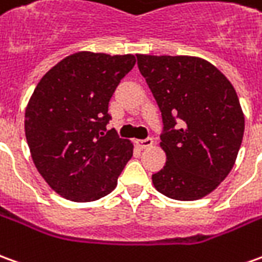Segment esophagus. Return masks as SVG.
I'll use <instances>...</instances> for the list:
<instances>
[{"instance_id":"esophagus-1","label":"esophagus","mask_w":262,"mask_h":262,"mask_svg":"<svg viewBox=\"0 0 262 262\" xmlns=\"http://www.w3.org/2000/svg\"><path fill=\"white\" fill-rule=\"evenodd\" d=\"M136 144L140 147V149H147L153 144V139L151 137H146V139H140V140H136Z\"/></svg>"}]
</instances>
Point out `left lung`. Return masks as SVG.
I'll use <instances>...</instances> for the list:
<instances>
[{
  "label": "left lung",
  "instance_id": "8db88e82",
  "mask_svg": "<svg viewBox=\"0 0 262 262\" xmlns=\"http://www.w3.org/2000/svg\"><path fill=\"white\" fill-rule=\"evenodd\" d=\"M137 67L162 112L166 164L151 176L159 193L199 200L233 169L244 113L231 82L197 56L137 55Z\"/></svg>",
  "mask_w": 262,
  "mask_h": 262
}]
</instances>
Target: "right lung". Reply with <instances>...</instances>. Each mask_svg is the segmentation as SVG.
Returning a JSON list of instances; mask_svg holds the SVG:
<instances>
[{"mask_svg":"<svg viewBox=\"0 0 262 262\" xmlns=\"http://www.w3.org/2000/svg\"><path fill=\"white\" fill-rule=\"evenodd\" d=\"M136 63L135 55L76 52L42 76L25 109L31 156L49 187L78 203L99 200L133 156L111 120L109 100Z\"/></svg>","mask_w":262,"mask_h":262,"instance_id":"1","label":"right lung"}]
</instances>
